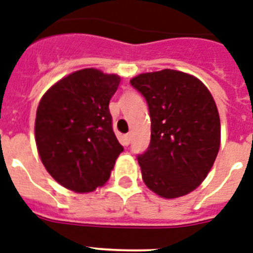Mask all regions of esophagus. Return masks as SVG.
Returning a JSON list of instances; mask_svg holds the SVG:
<instances>
[{
	"mask_svg": "<svg viewBox=\"0 0 253 253\" xmlns=\"http://www.w3.org/2000/svg\"><path fill=\"white\" fill-rule=\"evenodd\" d=\"M130 143V134H124L123 135V145L128 146Z\"/></svg>",
	"mask_w": 253,
	"mask_h": 253,
	"instance_id": "esophagus-1",
	"label": "esophagus"
}]
</instances>
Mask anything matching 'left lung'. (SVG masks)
Wrapping results in <instances>:
<instances>
[{
    "label": "left lung",
    "instance_id": "obj_1",
    "mask_svg": "<svg viewBox=\"0 0 253 253\" xmlns=\"http://www.w3.org/2000/svg\"><path fill=\"white\" fill-rule=\"evenodd\" d=\"M131 86L145 97L151 141L137 156L146 186L166 199L183 197L203 182L220 149V116L212 94L181 71L141 74Z\"/></svg>",
    "mask_w": 253,
    "mask_h": 253
}]
</instances>
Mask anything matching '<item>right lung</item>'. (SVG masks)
<instances>
[{
  "label": "right lung",
  "mask_w": 253,
  "mask_h": 253,
  "mask_svg": "<svg viewBox=\"0 0 253 253\" xmlns=\"http://www.w3.org/2000/svg\"><path fill=\"white\" fill-rule=\"evenodd\" d=\"M119 84L118 75L85 68L63 77L41 98L37 150L50 176L66 189L90 193L110 178L124 150L108 108Z\"/></svg>",
  "instance_id": "obj_1"
}]
</instances>
